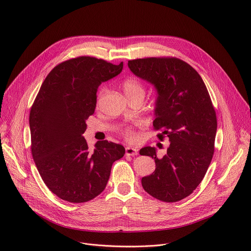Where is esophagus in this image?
Masks as SVG:
<instances>
[{
	"instance_id": "obj_1",
	"label": "esophagus",
	"mask_w": 251,
	"mask_h": 251,
	"mask_svg": "<svg viewBox=\"0 0 251 251\" xmlns=\"http://www.w3.org/2000/svg\"><path fill=\"white\" fill-rule=\"evenodd\" d=\"M125 152H126V155H129V156H135V155L138 154V150L137 149L133 148V147H130V146L126 147Z\"/></svg>"
}]
</instances>
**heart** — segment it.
Returning a JSON list of instances; mask_svg holds the SVG:
<instances>
[{
	"label": "heart",
	"instance_id": "b5f03b06",
	"mask_svg": "<svg viewBox=\"0 0 251 251\" xmlns=\"http://www.w3.org/2000/svg\"><path fill=\"white\" fill-rule=\"evenodd\" d=\"M122 87L124 92L126 94V96L130 99L132 97L135 96H143L145 95V88L144 85L142 84V82L136 77H127L126 79H124V81L122 82ZM107 92V88L106 87H102L99 91L98 94V98L101 99ZM124 135L128 141L134 142L136 140V135L134 133V131L131 128H125L124 130Z\"/></svg>",
	"mask_w": 251,
	"mask_h": 251
}]
</instances>
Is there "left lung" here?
<instances>
[{
    "label": "left lung",
    "instance_id": "1",
    "mask_svg": "<svg viewBox=\"0 0 251 251\" xmlns=\"http://www.w3.org/2000/svg\"><path fill=\"white\" fill-rule=\"evenodd\" d=\"M131 72L154 85L155 130L167 136V153L158 158L154 147L140 155L155 160V171L142 178L144 190L156 199L176 202L190 195L204 178L214 153L217 119L209 93L197 71L178 58L152 57L128 61Z\"/></svg>",
    "mask_w": 251,
    "mask_h": 251
}]
</instances>
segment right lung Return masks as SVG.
I'll return each instance as SVG.
<instances>
[{
	"label": "right lung",
	"mask_w": 251,
	"mask_h": 251,
	"mask_svg": "<svg viewBox=\"0 0 251 251\" xmlns=\"http://www.w3.org/2000/svg\"><path fill=\"white\" fill-rule=\"evenodd\" d=\"M123 69L81 56L57 65L44 80L30 112L32 156L47 187L72 203L87 202L106 187L112 164L125 148L107 140L90 151L83 137L96 108L97 90Z\"/></svg>",
	"instance_id": "1"
}]
</instances>
